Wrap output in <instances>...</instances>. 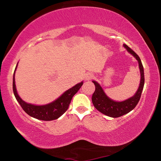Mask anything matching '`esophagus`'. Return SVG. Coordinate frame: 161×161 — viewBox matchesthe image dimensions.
<instances>
[{
	"mask_svg": "<svg viewBox=\"0 0 161 161\" xmlns=\"http://www.w3.org/2000/svg\"><path fill=\"white\" fill-rule=\"evenodd\" d=\"M93 77H94L93 75H92V74H90V73H89V74L86 75L85 80H92V78H93Z\"/></svg>",
	"mask_w": 161,
	"mask_h": 161,
	"instance_id": "obj_1",
	"label": "esophagus"
}]
</instances>
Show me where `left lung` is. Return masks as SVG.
Masks as SVG:
<instances>
[{
  "instance_id": "left-lung-1",
  "label": "left lung",
  "mask_w": 161,
  "mask_h": 161,
  "mask_svg": "<svg viewBox=\"0 0 161 161\" xmlns=\"http://www.w3.org/2000/svg\"><path fill=\"white\" fill-rule=\"evenodd\" d=\"M124 46L128 52L133 54V56H134L138 60L141 72L140 85L134 96L129 98L127 100L124 101V102H114L104 94L102 87L97 81H92L95 85V91L92 97V101L94 107L101 113L108 116L113 117V118H117V117H120L124 115V114H126L136 107V106L138 104L141 99V93H142L144 86V81H145L144 80L143 67L140 58L129 46L125 44Z\"/></svg>"
}]
</instances>
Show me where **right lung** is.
<instances>
[{"label":"right lung","mask_w":161,"mask_h":161,"mask_svg":"<svg viewBox=\"0 0 161 161\" xmlns=\"http://www.w3.org/2000/svg\"><path fill=\"white\" fill-rule=\"evenodd\" d=\"M16 68H17V66H16L14 71L13 80V93H14L16 99L20 103L22 108L29 116L37 119L42 120V121H52V120H55L58 119L59 117H60L69 108L71 100H72L73 96L80 90L81 86L83 84L82 81L76 84L75 86L65 92L58 99H56L50 103H48L47 105L36 106L31 104V103H27L22 100L20 97L18 96L17 91H16L15 84V72Z\"/></svg>","instance_id":"add662e5"}]
</instances>
